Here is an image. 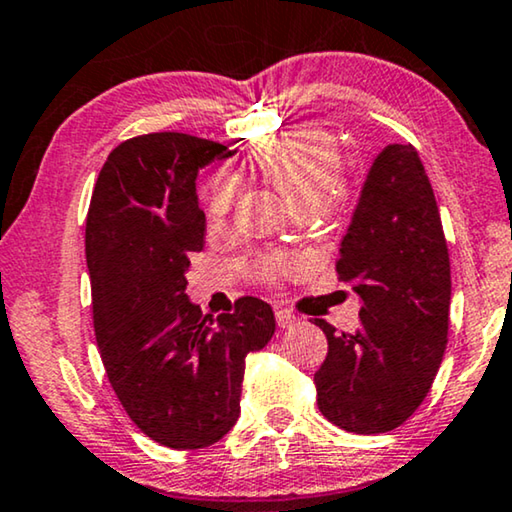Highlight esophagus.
<instances>
[{"label": "esophagus", "instance_id": "esophagus-1", "mask_svg": "<svg viewBox=\"0 0 512 512\" xmlns=\"http://www.w3.org/2000/svg\"><path fill=\"white\" fill-rule=\"evenodd\" d=\"M274 318H277L279 328H291V325L295 323V316L291 314V311H286V309L274 311Z\"/></svg>", "mask_w": 512, "mask_h": 512}]
</instances>
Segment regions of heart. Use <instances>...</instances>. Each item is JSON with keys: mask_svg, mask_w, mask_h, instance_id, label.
Listing matches in <instances>:
<instances>
[{"mask_svg": "<svg viewBox=\"0 0 512 512\" xmlns=\"http://www.w3.org/2000/svg\"><path fill=\"white\" fill-rule=\"evenodd\" d=\"M254 168L293 210H316L335 203L342 194V154L332 136L321 129H300L261 145L254 154ZM238 189V180L233 175H224L214 184L207 201L214 217L231 212ZM286 265V261H263L258 272L263 277H272Z\"/></svg>", "mask_w": 512, "mask_h": 512, "instance_id": "obj_1", "label": "heart"}]
</instances>
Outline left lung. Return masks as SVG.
Returning <instances> with one entry per match:
<instances>
[{
    "label": "left lung",
    "instance_id": "1",
    "mask_svg": "<svg viewBox=\"0 0 512 512\" xmlns=\"http://www.w3.org/2000/svg\"><path fill=\"white\" fill-rule=\"evenodd\" d=\"M339 281L360 295V328L328 337L314 374L318 409L353 434L402 425L427 397L448 344L450 258L413 145H385L339 244Z\"/></svg>",
    "mask_w": 512,
    "mask_h": 512
}]
</instances>
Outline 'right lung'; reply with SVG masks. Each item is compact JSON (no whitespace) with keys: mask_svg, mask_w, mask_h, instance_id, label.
<instances>
[{"mask_svg":"<svg viewBox=\"0 0 512 512\" xmlns=\"http://www.w3.org/2000/svg\"><path fill=\"white\" fill-rule=\"evenodd\" d=\"M235 152L189 133H147L108 154L87 212L85 256L99 353L140 432L175 450L217 443L240 418L244 358L274 335L268 302L212 318L187 295L205 244L198 170Z\"/></svg>","mask_w":512,"mask_h":512,"instance_id":"obj_1","label":"right lung"}]
</instances>
